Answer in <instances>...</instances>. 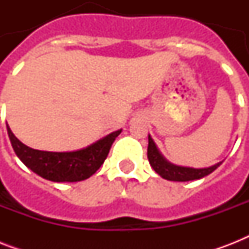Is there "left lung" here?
Instances as JSON below:
<instances>
[{
    "label": "left lung",
    "mask_w": 249,
    "mask_h": 249,
    "mask_svg": "<svg viewBox=\"0 0 249 249\" xmlns=\"http://www.w3.org/2000/svg\"><path fill=\"white\" fill-rule=\"evenodd\" d=\"M147 158L148 161L151 164L156 173L161 176L168 181H177V182H186L199 179L205 176L211 174L214 169H217L221 165V163H217L216 165L209 166V168H203V169H194V168H187V166H178L168 163L164 159L159 150L156 148L154 141L148 136V147H147Z\"/></svg>",
    "instance_id": "1"
}]
</instances>
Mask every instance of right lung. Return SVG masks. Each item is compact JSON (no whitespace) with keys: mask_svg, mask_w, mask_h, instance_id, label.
I'll return each mask as SVG.
<instances>
[{"mask_svg":"<svg viewBox=\"0 0 249 249\" xmlns=\"http://www.w3.org/2000/svg\"><path fill=\"white\" fill-rule=\"evenodd\" d=\"M7 133L18 158L35 173L53 182H77L89 178L101 168L121 130L111 133L89 147L72 152L33 150L14 136L9 125Z\"/></svg>","mask_w":249,"mask_h":249,"instance_id":"1","label":"right lung"}]
</instances>
